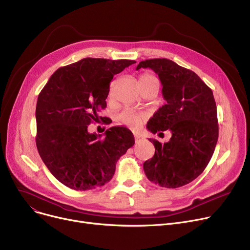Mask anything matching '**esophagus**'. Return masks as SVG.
Instances as JSON below:
<instances>
[{"instance_id": "1", "label": "esophagus", "mask_w": 250, "mask_h": 250, "mask_svg": "<svg viewBox=\"0 0 250 250\" xmlns=\"http://www.w3.org/2000/svg\"><path fill=\"white\" fill-rule=\"evenodd\" d=\"M143 140H145V138H144L143 136H141V135H135V141H136V143H139V142H141V141H143Z\"/></svg>"}]
</instances>
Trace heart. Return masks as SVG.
Returning <instances> with one entry per match:
<instances>
[{"instance_id":"b5f03b06","label":"heart","mask_w":250,"mask_h":250,"mask_svg":"<svg viewBox=\"0 0 250 250\" xmlns=\"http://www.w3.org/2000/svg\"><path fill=\"white\" fill-rule=\"evenodd\" d=\"M140 82L141 83H158V79H157L154 75L145 73L143 74L140 78ZM146 115L142 113V112H137L134 110H124L120 115H118V120H120L123 124L129 125V126H139L142 122L145 120Z\"/></svg>"}]
</instances>
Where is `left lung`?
Instances as JSON below:
<instances>
[{
  "label": "left lung",
  "instance_id": "8db88e82",
  "mask_svg": "<svg viewBox=\"0 0 250 250\" xmlns=\"http://www.w3.org/2000/svg\"><path fill=\"white\" fill-rule=\"evenodd\" d=\"M152 69L162 84L166 104L157 110L147 127L153 134L169 129L168 143L151 140L155 154L144 163L148 179L162 188H176L198 177L208 164L219 136L213 91L194 72L167 59L139 62Z\"/></svg>",
  "mask_w": 250,
  "mask_h": 250
}]
</instances>
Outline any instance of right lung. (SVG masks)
Returning a JSON list of instances; mask_svg holds the SVG:
<instances>
[{
    "label": "right lung",
    "instance_id": "1",
    "mask_svg": "<svg viewBox=\"0 0 250 250\" xmlns=\"http://www.w3.org/2000/svg\"><path fill=\"white\" fill-rule=\"evenodd\" d=\"M135 62L86 58L58 69L39 93L36 147L50 173L65 187L87 190L104 186L120 157L134 146L126 127H110L101 138L88 133V125L106 107L113 76Z\"/></svg>",
    "mask_w": 250,
    "mask_h": 250
}]
</instances>
